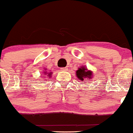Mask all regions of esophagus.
I'll list each match as a JSON object with an SVG mask.
<instances>
[{
	"mask_svg": "<svg viewBox=\"0 0 133 133\" xmlns=\"http://www.w3.org/2000/svg\"><path fill=\"white\" fill-rule=\"evenodd\" d=\"M61 71H66V70H67V69L65 67H62V68H61Z\"/></svg>",
	"mask_w": 133,
	"mask_h": 133,
	"instance_id": "obj_1",
	"label": "esophagus"
}]
</instances>
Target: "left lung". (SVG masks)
Returning <instances> with one entry per match:
<instances>
[{"mask_svg":"<svg viewBox=\"0 0 133 133\" xmlns=\"http://www.w3.org/2000/svg\"><path fill=\"white\" fill-rule=\"evenodd\" d=\"M76 74H77V78L82 81H84V78L89 79V78H92V71L87 70V69L84 67V66H81V68H78V69L76 72Z\"/></svg>","mask_w":133,"mask_h":133,"instance_id":"left-lung-1","label":"left lung"}]
</instances>
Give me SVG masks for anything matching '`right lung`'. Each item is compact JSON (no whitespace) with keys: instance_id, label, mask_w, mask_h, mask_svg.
Segmentation results:
<instances>
[{"instance_id":"obj_1","label":"right lung","mask_w":133,"mask_h":133,"mask_svg":"<svg viewBox=\"0 0 133 133\" xmlns=\"http://www.w3.org/2000/svg\"><path fill=\"white\" fill-rule=\"evenodd\" d=\"M46 76V77H49V78H50L51 77V75H52V72H44Z\"/></svg>"}]
</instances>
